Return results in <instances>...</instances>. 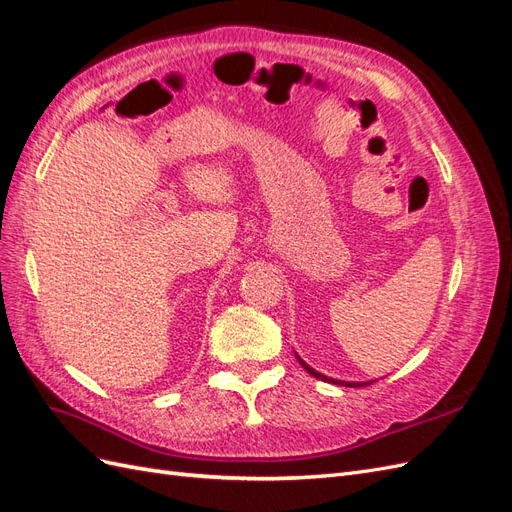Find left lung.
<instances>
[{
	"label": "left lung",
	"instance_id": "left-lung-1",
	"mask_svg": "<svg viewBox=\"0 0 512 512\" xmlns=\"http://www.w3.org/2000/svg\"><path fill=\"white\" fill-rule=\"evenodd\" d=\"M297 359H299V363L303 365V369L307 371L309 376H314V378H318V380H324V382H333V384H339V386H367V384H371V382H344V380H333V378H329V376H324V374H320V371H316L314 367H309L301 356L297 354Z\"/></svg>",
	"mask_w": 512,
	"mask_h": 512
}]
</instances>
